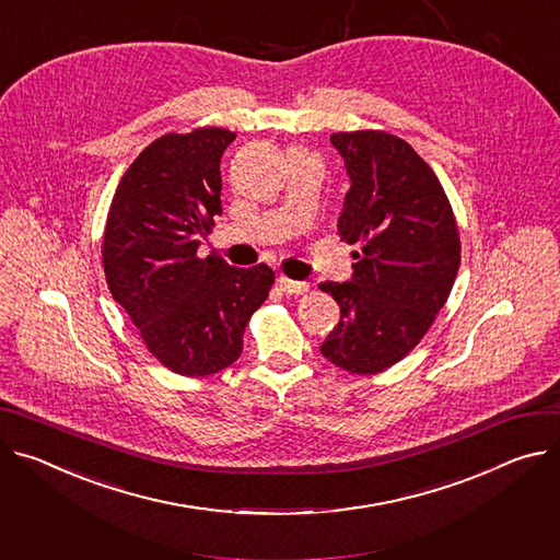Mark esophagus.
I'll return each mask as SVG.
<instances>
[{
	"mask_svg": "<svg viewBox=\"0 0 560 560\" xmlns=\"http://www.w3.org/2000/svg\"><path fill=\"white\" fill-rule=\"evenodd\" d=\"M279 288L285 294H303V292H308L311 285L306 281H294V279H288V277H279Z\"/></svg>",
	"mask_w": 560,
	"mask_h": 560,
	"instance_id": "34e87169",
	"label": "esophagus"
}]
</instances>
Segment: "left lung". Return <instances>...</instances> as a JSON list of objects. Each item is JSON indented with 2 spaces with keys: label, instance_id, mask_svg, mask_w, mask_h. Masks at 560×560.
<instances>
[{
  "label": "left lung",
  "instance_id": "obj_1",
  "mask_svg": "<svg viewBox=\"0 0 560 560\" xmlns=\"http://www.w3.org/2000/svg\"><path fill=\"white\" fill-rule=\"evenodd\" d=\"M330 142L350 185L337 230L360 252L348 281L319 283L341 308L319 350L348 373L373 375L431 328L460 266V236L438 176L409 142L384 131Z\"/></svg>",
  "mask_w": 560,
  "mask_h": 560
}]
</instances>
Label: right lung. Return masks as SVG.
<instances>
[{
	"mask_svg": "<svg viewBox=\"0 0 560 560\" xmlns=\"http://www.w3.org/2000/svg\"><path fill=\"white\" fill-rule=\"evenodd\" d=\"M236 133L202 127L151 142L125 172L105 228L109 290L149 352L170 371L206 377L234 364L243 332L275 283L261 264L198 257L221 217V156Z\"/></svg>",
	"mask_w": 560,
	"mask_h": 560,
	"instance_id": "add662e5",
	"label": "right lung"
}]
</instances>
